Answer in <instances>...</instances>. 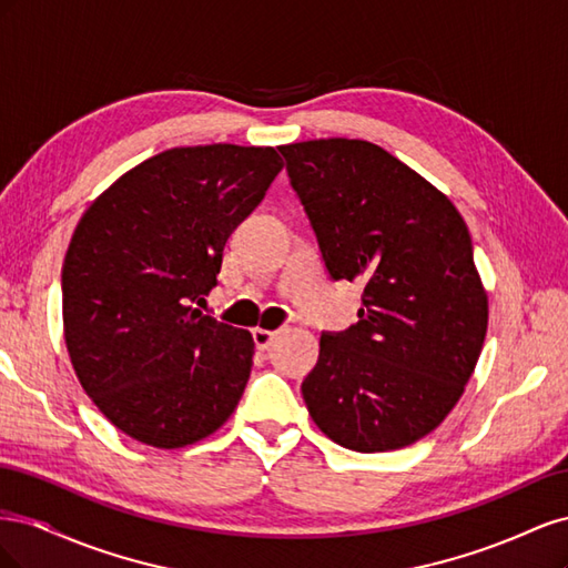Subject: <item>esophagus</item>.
I'll return each mask as SVG.
<instances>
[{
  "instance_id": "esophagus-1",
  "label": "esophagus",
  "mask_w": 568,
  "mask_h": 568,
  "mask_svg": "<svg viewBox=\"0 0 568 568\" xmlns=\"http://www.w3.org/2000/svg\"><path fill=\"white\" fill-rule=\"evenodd\" d=\"M274 336H277V332H270V329H261V326H255L253 329V341H255V346L261 348V351H267L270 346H272V341H274Z\"/></svg>"
}]
</instances>
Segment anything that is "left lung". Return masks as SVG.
I'll list each match as a JSON object with an SVG mask.
<instances>
[{
  "mask_svg": "<svg viewBox=\"0 0 568 568\" xmlns=\"http://www.w3.org/2000/svg\"><path fill=\"white\" fill-rule=\"evenodd\" d=\"M334 280L363 282L357 324L322 334L301 386L324 436L400 450L450 415L488 329V294L453 201L363 140L280 146Z\"/></svg>",
  "mask_w": 568,
  "mask_h": 568,
  "instance_id": "1",
  "label": "left lung"
}]
</instances>
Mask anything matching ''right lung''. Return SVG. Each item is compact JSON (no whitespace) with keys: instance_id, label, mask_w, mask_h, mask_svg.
<instances>
[{"instance_id":"right-lung-1","label":"right lung","mask_w":568,"mask_h":568,"mask_svg":"<svg viewBox=\"0 0 568 568\" xmlns=\"http://www.w3.org/2000/svg\"><path fill=\"white\" fill-rule=\"evenodd\" d=\"M284 168L272 146H178L99 194L65 251L63 336L78 382L125 436L173 450L225 424L253 336L194 303Z\"/></svg>"}]
</instances>
